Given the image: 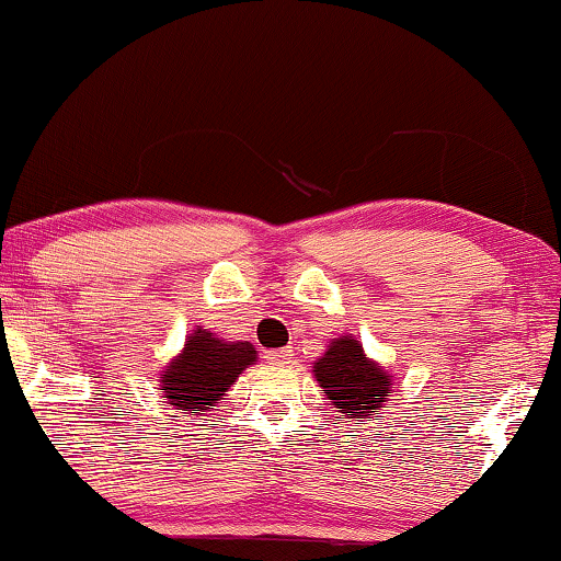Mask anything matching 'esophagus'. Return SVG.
Returning a JSON list of instances; mask_svg holds the SVG:
<instances>
[{
    "label": "esophagus",
    "instance_id": "34e87169",
    "mask_svg": "<svg viewBox=\"0 0 561 561\" xmlns=\"http://www.w3.org/2000/svg\"><path fill=\"white\" fill-rule=\"evenodd\" d=\"M267 359L275 365H288L294 359V347H280V350H271L267 352Z\"/></svg>",
    "mask_w": 561,
    "mask_h": 561
}]
</instances>
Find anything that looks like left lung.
<instances>
[{"mask_svg":"<svg viewBox=\"0 0 561 561\" xmlns=\"http://www.w3.org/2000/svg\"><path fill=\"white\" fill-rule=\"evenodd\" d=\"M313 378L324 388L327 401L344 419H373L388 409L393 373L365 355L357 336L342 334L329 342L324 355L313 363Z\"/></svg>","mask_w":561,"mask_h":561,"instance_id":"left-lung-1","label":"left lung"}]
</instances>
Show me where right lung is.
Listing matches in <instances>:
<instances>
[{
  "mask_svg": "<svg viewBox=\"0 0 561 561\" xmlns=\"http://www.w3.org/2000/svg\"><path fill=\"white\" fill-rule=\"evenodd\" d=\"M255 363L257 350L250 342H227L196 327L160 370V396L175 411L204 416Z\"/></svg>",
  "mask_w": 561,
  "mask_h": 561,
  "instance_id": "obj_1",
  "label": "right lung"
}]
</instances>
